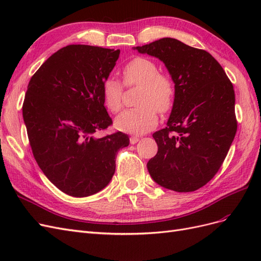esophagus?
<instances>
[{"label":"esophagus","mask_w":261,"mask_h":261,"mask_svg":"<svg viewBox=\"0 0 261 261\" xmlns=\"http://www.w3.org/2000/svg\"><path fill=\"white\" fill-rule=\"evenodd\" d=\"M138 141H139V138H138V137H130V138H129V143H130L132 145L137 144Z\"/></svg>","instance_id":"obj_1"}]
</instances>
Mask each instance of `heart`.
Listing matches in <instances>:
<instances>
[{"instance_id":"b5f03b06","label":"heart","mask_w":261,"mask_h":261,"mask_svg":"<svg viewBox=\"0 0 261 261\" xmlns=\"http://www.w3.org/2000/svg\"><path fill=\"white\" fill-rule=\"evenodd\" d=\"M123 84L127 87L140 86L138 108L122 112L115 118L117 129L130 134H144L154 128L158 114L168 113L174 105L175 84L172 77L159 73L155 63L147 58L130 60L122 69ZM102 98L111 113H117L123 107V85L113 78L102 83Z\"/></svg>"}]
</instances>
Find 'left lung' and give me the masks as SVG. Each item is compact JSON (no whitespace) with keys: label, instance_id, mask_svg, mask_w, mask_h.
<instances>
[{"label":"left lung","instance_id":"obj_1","mask_svg":"<svg viewBox=\"0 0 261 261\" xmlns=\"http://www.w3.org/2000/svg\"><path fill=\"white\" fill-rule=\"evenodd\" d=\"M135 49L161 60L176 90L167 127L152 135L158 152L147 163L149 174L171 191H197L217 174L235 137L233 85L210 53L176 39Z\"/></svg>","mask_w":261,"mask_h":261}]
</instances>
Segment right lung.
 <instances>
[{
	"mask_svg": "<svg viewBox=\"0 0 261 261\" xmlns=\"http://www.w3.org/2000/svg\"><path fill=\"white\" fill-rule=\"evenodd\" d=\"M120 50L70 44L52 54L30 78L22 105L31 150L39 168L73 197L100 192L115 172V154L129 145L122 132L101 138L112 125L102 83Z\"/></svg>",
	"mask_w": 261,
	"mask_h": 261,
	"instance_id": "obj_1",
	"label": "right lung"
}]
</instances>
